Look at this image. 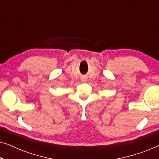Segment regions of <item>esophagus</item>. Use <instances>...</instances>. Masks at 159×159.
<instances>
[{"label": "esophagus", "mask_w": 159, "mask_h": 159, "mask_svg": "<svg viewBox=\"0 0 159 159\" xmlns=\"http://www.w3.org/2000/svg\"><path fill=\"white\" fill-rule=\"evenodd\" d=\"M84 80V81H85V80Z\"/></svg>", "instance_id": "obj_1"}]
</instances>
